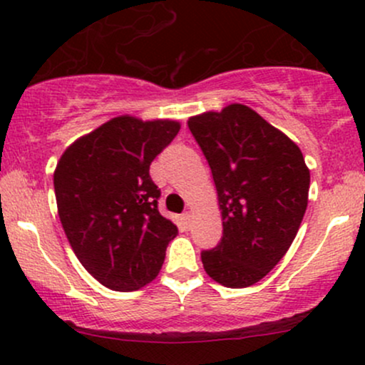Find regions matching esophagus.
Segmentation results:
<instances>
[{"label":"esophagus","mask_w":365,"mask_h":365,"mask_svg":"<svg viewBox=\"0 0 365 365\" xmlns=\"http://www.w3.org/2000/svg\"><path fill=\"white\" fill-rule=\"evenodd\" d=\"M183 220H185V223H188V221L192 220V212H190V211L183 212Z\"/></svg>","instance_id":"obj_1"}]
</instances>
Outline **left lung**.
Returning a JSON list of instances; mask_svg holds the SVG:
<instances>
[{"instance_id": "8db88e82", "label": "left lung", "mask_w": 365, "mask_h": 365, "mask_svg": "<svg viewBox=\"0 0 365 365\" xmlns=\"http://www.w3.org/2000/svg\"><path fill=\"white\" fill-rule=\"evenodd\" d=\"M217 190L223 237L204 269L228 288L257 283L282 261L302 223L311 173L302 150L244 104L188 118Z\"/></svg>"}]
</instances>
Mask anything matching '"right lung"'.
<instances>
[{"instance_id":"add662e5","label":"right lung","mask_w":365,"mask_h":365,"mask_svg":"<svg viewBox=\"0 0 365 365\" xmlns=\"http://www.w3.org/2000/svg\"><path fill=\"white\" fill-rule=\"evenodd\" d=\"M175 120L111 118L65 149L54 170L58 216L75 255L115 292L156 278L178 228L158 211L149 166L178 133Z\"/></svg>"}]
</instances>
